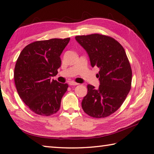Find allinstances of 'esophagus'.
<instances>
[{
  "instance_id": "34e87169",
  "label": "esophagus",
  "mask_w": 154,
  "mask_h": 154,
  "mask_svg": "<svg viewBox=\"0 0 154 154\" xmlns=\"http://www.w3.org/2000/svg\"><path fill=\"white\" fill-rule=\"evenodd\" d=\"M68 84H69V85H70V86H77V85L79 84H77V83L75 82H72V81L69 82V83H68Z\"/></svg>"
}]
</instances>
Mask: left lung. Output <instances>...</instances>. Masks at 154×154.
<instances>
[{"label": "left lung", "instance_id": "8db88e82", "mask_svg": "<svg viewBox=\"0 0 154 154\" xmlns=\"http://www.w3.org/2000/svg\"><path fill=\"white\" fill-rule=\"evenodd\" d=\"M75 39L86 51L92 66L99 68V88L88 85L82 109L93 118H105L120 108L131 89L130 62L122 45L110 36L94 33Z\"/></svg>", "mask_w": 154, "mask_h": 154}]
</instances>
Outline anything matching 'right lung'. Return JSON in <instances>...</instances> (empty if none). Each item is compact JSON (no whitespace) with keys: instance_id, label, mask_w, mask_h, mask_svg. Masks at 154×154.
<instances>
[{"instance_id":"add662e5","label":"right lung","mask_w":154,"mask_h":154,"mask_svg":"<svg viewBox=\"0 0 154 154\" xmlns=\"http://www.w3.org/2000/svg\"><path fill=\"white\" fill-rule=\"evenodd\" d=\"M70 41L53 38L35 41L23 48L14 68V82L19 97L36 114L48 116L60 108L68 84L51 77L61 66L60 55Z\"/></svg>"}]
</instances>
